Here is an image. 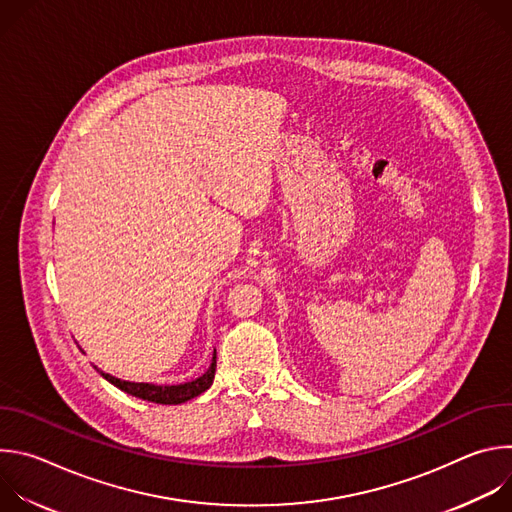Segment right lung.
Instances as JSON below:
<instances>
[{
  "mask_svg": "<svg viewBox=\"0 0 512 512\" xmlns=\"http://www.w3.org/2000/svg\"><path fill=\"white\" fill-rule=\"evenodd\" d=\"M214 369H216V354L212 356V362H210V369L196 381L192 383H184V385H172V387H166V385H148V383H127V381H121V379H115L111 375H105L101 373L111 385H115L117 389L133 395V397H139V399H145V401H152V403H162V405H178V403H184V401H190L194 397H198L200 393H204L210 385H212V379H214Z\"/></svg>",
  "mask_w": 512,
  "mask_h": 512,
  "instance_id": "add662e5",
  "label": "right lung"
}]
</instances>
